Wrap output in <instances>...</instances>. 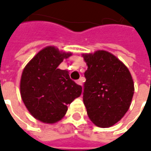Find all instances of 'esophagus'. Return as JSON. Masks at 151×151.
<instances>
[{
    "mask_svg": "<svg viewBox=\"0 0 151 151\" xmlns=\"http://www.w3.org/2000/svg\"><path fill=\"white\" fill-rule=\"evenodd\" d=\"M76 82H77V84H78V85H80V86H82V78L78 80V81H77Z\"/></svg>",
    "mask_w": 151,
    "mask_h": 151,
    "instance_id": "1",
    "label": "esophagus"
}]
</instances>
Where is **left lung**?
<instances>
[{
    "label": "left lung",
    "mask_w": 151,
    "mask_h": 151,
    "mask_svg": "<svg viewBox=\"0 0 151 151\" xmlns=\"http://www.w3.org/2000/svg\"><path fill=\"white\" fill-rule=\"evenodd\" d=\"M88 66L84 75L83 103L95 125H114L131 104L134 84L129 70L117 57L104 50L82 55Z\"/></svg>",
    "instance_id": "left-lung-1"
}]
</instances>
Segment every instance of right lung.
I'll return each instance as SVG.
<instances>
[{"mask_svg": "<svg viewBox=\"0 0 151 151\" xmlns=\"http://www.w3.org/2000/svg\"><path fill=\"white\" fill-rule=\"evenodd\" d=\"M72 55L56 47H44L22 71L20 82L22 99L29 112L43 123L61 120L70 104L82 94V86L69 78L67 70L57 69Z\"/></svg>", "mask_w": 151, "mask_h": 151, "instance_id": "1", "label": "right lung"}]
</instances>
